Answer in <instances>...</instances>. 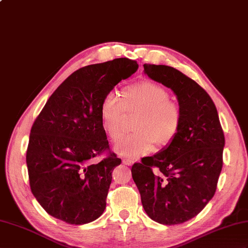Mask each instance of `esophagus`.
<instances>
[{
    "instance_id": "34e87169",
    "label": "esophagus",
    "mask_w": 248,
    "mask_h": 248,
    "mask_svg": "<svg viewBox=\"0 0 248 248\" xmlns=\"http://www.w3.org/2000/svg\"><path fill=\"white\" fill-rule=\"evenodd\" d=\"M123 163L125 165H131L132 163H134V160L131 159H123Z\"/></svg>"
}]
</instances>
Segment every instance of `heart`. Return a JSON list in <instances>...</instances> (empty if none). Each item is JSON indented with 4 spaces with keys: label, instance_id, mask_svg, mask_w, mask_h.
<instances>
[{
    "label": "heart",
    "instance_id": "heart-1",
    "mask_svg": "<svg viewBox=\"0 0 248 248\" xmlns=\"http://www.w3.org/2000/svg\"><path fill=\"white\" fill-rule=\"evenodd\" d=\"M125 112L138 114L135 134L123 138L114 150L121 155L132 156L152 152L156 144L165 147L176 139L182 125V109L170 99V92L161 84L141 81L122 90V100L110 92L101 103V122L112 141L122 136Z\"/></svg>",
    "mask_w": 248,
    "mask_h": 248
}]
</instances>
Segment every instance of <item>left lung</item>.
Returning a JSON list of instances; mask_svg holds the SVG:
<instances>
[{"mask_svg": "<svg viewBox=\"0 0 248 248\" xmlns=\"http://www.w3.org/2000/svg\"><path fill=\"white\" fill-rule=\"evenodd\" d=\"M144 71L176 93L182 125L167 147L132 165V179L150 219L181 224L196 217L215 195L224 132L213 100L192 78L166 65L145 64Z\"/></svg>", "mask_w": 248, "mask_h": 248, "instance_id": "1", "label": "left lung"}]
</instances>
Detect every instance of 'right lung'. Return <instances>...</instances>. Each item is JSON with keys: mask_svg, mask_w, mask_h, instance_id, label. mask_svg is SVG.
Segmentation results:
<instances>
[{"mask_svg": "<svg viewBox=\"0 0 248 248\" xmlns=\"http://www.w3.org/2000/svg\"><path fill=\"white\" fill-rule=\"evenodd\" d=\"M138 68L134 60L120 58L78 69L34 120L26 153L30 189L54 218L82 225L103 214L121 159L110 152L100 107L106 93ZM105 152L103 160L93 163Z\"/></svg>", "mask_w": 248, "mask_h": 248, "instance_id": "1", "label": "right lung"}]
</instances>
